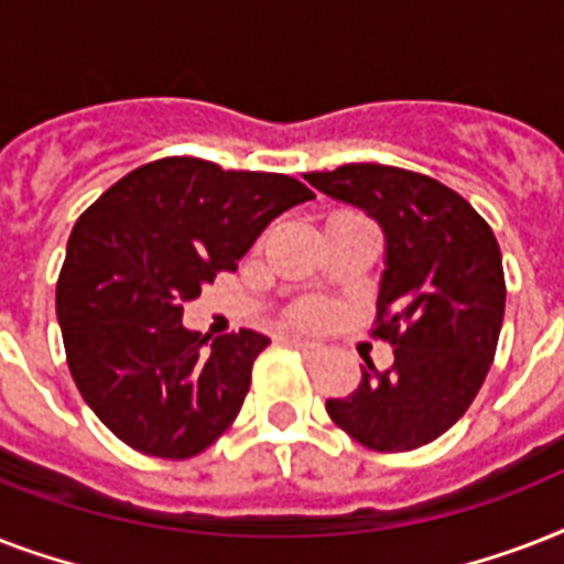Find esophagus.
<instances>
[{"mask_svg": "<svg viewBox=\"0 0 564 564\" xmlns=\"http://www.w3.org/2000/svg\"><path fill=\"white\" fill-rule=\"evenodd\" d=\"M286 343H290L292 348H299L301 354H307V357H318V354H322V345L310 343V339H301V336H286Z\"/></svg>", "mask_w": 564, "mask_h": 564, "instance_id": "obj_1", "label": "esophagus"}]
</instances>
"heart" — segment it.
Instances as JSON below:
<instances>
[{
    "label": "heart",
    "instance_id": "1",
    "mask_svg": "<svg viewBox=\"0 0 564 564\" xmlns=\"http://www.w3.org/2000/svg\"><path fill=\"white\" fill-rule=\"evenodd\" d=\"M327 318H330V307L322 304V301H307V304H301V307L295 310V322H299L301 327H322Z\"/></svg>",
    "mask_w": 564,
    "mask_h": 564
}]
</instances>
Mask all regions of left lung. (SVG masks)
I'll list each match as a JSON object with an SVG mask.
<instances>
[{
    "label": "left lung",
    "instance_id": "1",
    "mask_svg": "<svg viewBox=\"0 0 564 564\" xmlns=\"http://www.w3.org/2000/svg\"><path fill=\"white\" fill-rule=\"evenodd\" d=\"M304 178L357 204L386 234L371 336L394 348L392 369L366 362L327 415L360 445L401 454L463 419L498 351L507 281L489 221L442 181L383 163H345Z\"/></svg>",
    "mask_w": 564,
    "mask_h": 564
}]
</instances>
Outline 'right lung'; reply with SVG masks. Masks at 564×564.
I'll list each match as a JSON object with an SVG mask.
<instances>
[{"label":"right lung","instance_id":"1","mask_svg":"<svg viewBox=\"0 0 564 564\" xmlns=\"http://www.w3.org/2000/svg\"><path fill=\"white\" fill-rule=\"evenodd\" d=\"M313 189L278 172L202 158L137 166L78 216L57 274L66 366L99 421L145 456L189 459L239 415L269 339H213L181 325L272 219Z\"/></svg>","mask_w":564,"mask_h":564}]
</instances>
